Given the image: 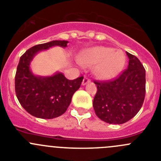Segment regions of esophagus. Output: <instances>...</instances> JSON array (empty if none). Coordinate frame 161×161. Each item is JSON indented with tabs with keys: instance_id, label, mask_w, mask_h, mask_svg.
<instances>
[{
	"instance_id": "1",
	"label": "esophagus",
	"mask_w": 161,
	"mask_h": 161,
	"mask_svg": "<svg viewBox=\"0 0 161 161\" xmlns=\"http://www.w3.org/2000/svg\"><path fill=\"white\" fill-rule=\"evenodd\" d=\"M88 82H90V79H89L87 77H84L83 80H82V85L85 86L86 84H87V83H88Z\"/></svg>"
}]
</instances>
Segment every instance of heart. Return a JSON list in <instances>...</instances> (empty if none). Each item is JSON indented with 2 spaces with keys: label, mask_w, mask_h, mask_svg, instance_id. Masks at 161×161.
I'll return each mask as SVG.
<instances>
[{
  "label": "heart",
  "mask_w": 161,
  "mask_h": 161,
  "mask_svg": "<svg viewBox=\"0 0 161 161\" xmlns=\"http://www.w3.org/2000/svg\"><path fill=\"white\" fill-rule=\"evenodd\" d=\"M79 62L85 67L94 64L93 73L100 79H111L119 74L124 67L125 55L113 48L96 46L82 52Z\"/></svg>",
  "instance_id": "obj_1"
}]
</instances>
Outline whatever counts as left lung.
I'll return each mask as SVG.
<instances>
[{
	"label": "left lung",
	"instance_id": "8db88e82",
	"mask_svg": "<svg viewBox=\"0 0 161 161\" xmlns=\"http://www.w3.org/2000/svg\"><path fill=\"white\" fill-rule=\"evenodd\" d=\"M128 67L113 80L94 81L97 91L93 106L97 116L108 124H122L141 109L146 96V70L127 52Z\"/></svg>",
	"mask_w": 161,
	"mask_h": 161
}]
</instances>
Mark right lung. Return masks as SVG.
<instances>
[{
    "mask_svg": "<svg viewBox=\"0 0 161 161\" xmlns=\"http://www.w3.org/2000/svg\"><path fill=\"white\" fill-rule=\"evenodd\" d=\"M68 41H52L37 45L20 57L15 77L16 97L23 108L34 116L53 119L63 115L71 104L73 94L80 87L83 77L74 80L66 79L62 73L53 76H36L30 69V64L39 51L53 46L66 47Z\"/></svg>",
    "mask_w": 161,
    "mask_h": 161,
    "instance_id": "1",
    "label": "right lung"
}]
</instances>
